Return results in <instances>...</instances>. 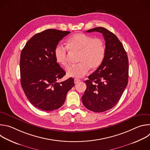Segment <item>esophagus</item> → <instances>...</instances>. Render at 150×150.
Here are the masks:
<instances>
[{
	"instance_id": "34e87169",
	"label": "esophagus",
	"mask_w": 150,
	"mask_h": 150,
	"mask_svg": "<svg viewBox=\"0 0 150 150\" xmlns=\"http://www.w3.org/2000/svg\"><path fill=\"white\" fill-rule=\"evenodd\" d=\"M80 82V79H74V83L75 84H77L78 82Z\"/></svg>"
}]
</instances>
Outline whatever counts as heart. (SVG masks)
Listing matches in <instances>:
<instances>
[{
	"label": "heart",
	"instance_id": "b5f03b06",
	"mask_svg": "<svg viewBox=\"0 0 150 150\" xmlns=\"http://www.w3.org/2000/svg\"><path fill=\"white\" fill-rule=\"evenodd\" d=\"M67 48L71 52H79L78 64L69 67L67 69L68 76L79 78L86 75L90 68L98 69L104 61L105 56L104 41L100 38L82 33L72 35L67 41ZM56 62L63 67L68 65V52L67 48L57 45L54 51Z\"/></svg>",
	"mask_w": 150,
	"mask_h": 150
}]
</instances>
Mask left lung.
Here are the masks:
<instances>
[{"label": "left lung", "instance_id": "left-lung-1", "mask_svg": "<svg viewBox=\"0 0 150 150\" xmlns=\"http://www.w3.org/2000/svg\"><path fill=\"white\" fill-rule=\"evenodd\" d=\"M99 32L105 41V56L101 65L85 81L86 90L82 96L84 106L94 112L108 110L117 104L127 85L129 62L118 38L103 27L87 33Z\"/></svg>", "mask_w": 150, "mask_h": 150}]
</instances>
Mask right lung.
<instances>
[{
    "label": "right lung",
    "instance_id": "right-lung-1",
    "mask_svg": "<svg viewBox=\"0 0 150 150\" xmlns=\"http://www.w3.org/2000/svg\"><path fill=\"white\" fill-rule=\"evenodd\" d=\"M70 31L48 29L35 34L26 43L20 57L21 83L29 101L42 111L57 110L74 86L72 78L59 82L66 74L56 62L54 51Z\"/></svg>",
    "mask_w": 150,
    "mask_h": 150
}]
</instances>
